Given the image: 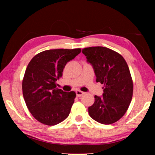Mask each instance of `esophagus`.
<instances>
[{
	"label": "esophagus",
	"instance_id": "esophagus-1",
	"mask_svg": "<svg viewBox=\"0 0 155 155\" xmlns=\"http://www.w3.org/2000/svg\"><path fill=\"white\" fill-rule=\"evenodd\" d=\"M84 94H85V93H84L83 91H80V90L76 91V94H77V96L78 97L82 96Z\"/></svg>",
	"mask_w": 155,
	"mask_h": 155
}]
</instances>
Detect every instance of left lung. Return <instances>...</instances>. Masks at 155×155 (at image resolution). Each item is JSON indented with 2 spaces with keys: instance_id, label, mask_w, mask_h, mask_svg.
<instances>
[{
  "instance_id": "8db88e82",
  "label": "left lung",
  "mask_w": 155,
  "mask_h": 155,
  "mask_svg": "<svg viewBox=\"0 0 155 155\" xmlns=\"http://www.w3.org/2000/svg\"><path fill=\"white\" fill-rule=\"evenodd\" d=\"M82 52L93 65L96 82L104 85L103 97L94 96L89 114L101 124L115 123L124 116L133 97V83L127 62L118 52L106 47H89Z\"/></svg>"
}]
</instances>
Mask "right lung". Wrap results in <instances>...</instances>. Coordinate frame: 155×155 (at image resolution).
<instances>
[{
  "instance_id": "1",
  "label": "right lung",
  "mask_w": 155,
  "mask_h": 155,
  "mask_svg": "<svg viewBox=\"0 0 155 155\" xmlns=\"http://www.w3.org/2000/svg\"><path fill=\"white\" fill-rule=\"evenodd\" d=\"M81 51V48L47 50L28 63L22 80V94L28 109L38 121L53 126L69 115L76 93L58 89L56 81L62 77L67 63Z\"/></svg>"
}]
</instances>
